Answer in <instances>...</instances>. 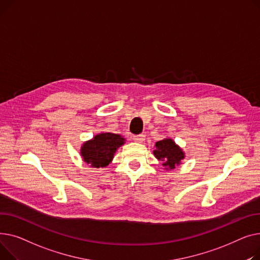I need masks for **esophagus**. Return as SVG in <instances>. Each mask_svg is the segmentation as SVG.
Masks as SVG:
<instances>
[{"label":"esophagus","instance_id":"obj_1","mask_svg":"<svg viewBox=\"0 0 260 260\" xmlns=\"http://www.w3.org/2000/svg\"><path fill=\"white\" fill-rule=\"evenodd\" d=\"M145 135L144 134H139V135H133V141L136 143H143L145 141Z\"/></svg>","mask_w":260,"mask_h":260}]
</instances>
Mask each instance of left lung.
Returning a JSON list of instances; mask_svg holds the SVG:
<instances>
[{"label": "left lung", "mask_w": 260, "mask_h": 260, "mask_svg": "<svg viewBox=\"0 0 260 260\" xmlns=\"http://www.w3.org/2000/svg\"><path fill=\"white\" fill-rule=\"evenodd\" d=\"M155 157L161 160L165 166V169H174L176 165L180 164V160L184 159L185 155L181 149L175 145L171 139H165L155 144V150L153 151Z\"/></svg>", "instance_id": "left-lung-1"}]
</instances>
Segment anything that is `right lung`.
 Returning a JSON list of instances; mask_svg holds the SVG:
<instances>
[{
	"instance_id": "right-lung-1",
	"label": "right lung",
	"mask_w": 260,
	"mask_h": 260,
	"mask_svg": "<svg viewBox=\"0 0 260 260\" xmlns=\"http://www.w3.org/2000/svg\"><path fill=\"white\" fill-rule=\"evenodd\" d=\"M124 141L125 139L118 134L101 133L83 145L81 154L84 160L93 168H103L109 165L115 151L124 144Z\"/></svg>"
}]
</instances>
